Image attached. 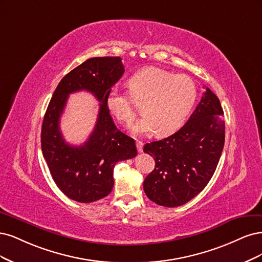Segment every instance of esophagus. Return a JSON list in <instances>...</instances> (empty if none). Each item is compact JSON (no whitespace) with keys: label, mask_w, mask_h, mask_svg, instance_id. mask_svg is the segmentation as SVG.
<instances>
[{"label":"esophagus","mask_w":262,"mask_h":262,"mask_svg":"<svg viewBox=\"0 0 262 262\" xmlns=\"http://www.w3.org/2000/svg\"><path fill=\"white\" fill-rule=\"evenodd\" d=\"M136 147H137L138 152H142V149H143V142H142V141L137 140V141H136Z\"/></svg>","instance_id":"esophagus-1"}]
</instances>
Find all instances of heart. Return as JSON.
Listing matches in <instances>:
<instances>
[{
	"label": "heart",
	"mask_w": 262,
	"mask_h": 262,
	"mask_svg": "<svg viewBox=\"0 0 262 262\" xmlns=\"http://www.w3.org/2000/svg\"><path fill=\"white\" fill-rule=\"evenodd\" d=\"M129 92L112 88L106 97V107L122 124H130L141 105L142 117L132 126L135 135L157 130L159 136H167L179 130L187 120L196 103L198 91L195 81L186 75L147 67L128 80Z\"/></svg>",
	"instance_id": "b5f03b06"
}]
</instances>
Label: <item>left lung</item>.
Instances as JSON below:
<instances>
[{"instance_id":"left-lung-1","label":"left lung","mask_w":262,"mask_h":262,"mask_svg":"<svg viewBox=\"0 0 262 262\" xmlns=\"http://www.w3.org/2000/svg\"><path fill=\"white\" fill-rule=\"evenodd\" d=\"M220 100L206 88L187 123L175 134L146 143L156 167L143 181L147 197L159 206L186 204L204 189L222 155L225 122Z\"/></svg>"}]
</instances>
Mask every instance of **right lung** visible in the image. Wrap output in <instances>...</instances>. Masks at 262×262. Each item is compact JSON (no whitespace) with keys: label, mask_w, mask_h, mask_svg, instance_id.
Segmentation results:
<instances>
[{"label":"right lung","mask_w":262,"mask_h":262,"mask_svg":"<svg viewBox=\"0 0 262 262\" xmlns=\"http://www.w3.org/2000/svg\"><path fill=\"white\" fill-rule=\"evenodd\" d=\"M120 56L92 57L65 75L48 105L41 128V149L57 187L78 202H94L112 191L116 162L137 156L135 140L116 128L106 107L108 91L124 74ZM91 92L100 102L94 132L81 146L61 136L59 119L68 96Z\"/></svg>","instance_id":"1"}]
</instances>
